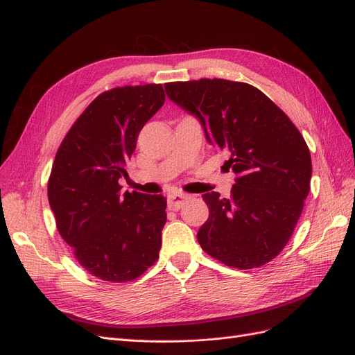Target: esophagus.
I'll list each match as a JSON object with an SVG mask.
<instances>
[{"instance_id": "1", "label": "esophagus", "mask_w": 355, "mask_h": 355, "mask_svg": "<svg viewBox=\"0 0 355 355\" xmlns=\"http://www.w3.org/2000/svg\"><path fill=\"white\" fill-rule=\"evenodd\" d=\"M187 200H188V195L180 193V192H172L167 195V205L170 210H179L180 207L185 204Z\"/></svg>"}]
</instances>
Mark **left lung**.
Wrapping results in <instances>:
<instances>
[{
    "label": "left lung",
    "mask_w": 355,
    "mask_h": 355,
    "mask_svg": "<svg viewBox=\"0 0 355 355\" xmlns=\"http://www.w3.org/2000/svg\"><path fill=\"white\" fill-rule=\"evenodd\" d=\"M168 98L197 116L205 137L229 153V198L207 192L201 248L239 270L272 261L291 239L310 192L311 155L301 132L260 89L245 82H168Z\"/></svg>",
    "instance_id": "obj_1"
}]
</instances>
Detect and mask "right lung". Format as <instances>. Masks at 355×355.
Masks as SVG:
<instances>
[{"mask_svg":"<svg viewBox=\"0 0 355 355\" xmlns=\"http://www.w3.org/2000/svg\"><path fill=\"white\" fill-rule=\"evenodd\" d=\"M164 100L162 83L104 91L71 125L54 158L48 201L58 234L85 270L107 282L135 280L158 260L166 197L121 193L119 179Z\"/></svg>","mask_w":355,"mask_h":355,"instance_id":"add662e5","label":"right lung"}]
</instances>
